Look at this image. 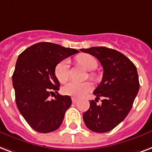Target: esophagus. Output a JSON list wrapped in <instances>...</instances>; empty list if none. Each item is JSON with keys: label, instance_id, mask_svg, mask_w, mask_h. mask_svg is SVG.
I'll return each mask as SVG.
<instances>
[{"label": "esophagus", "instance_id": "obj_1", "mask_svg": "<svg viewBox=\"0 0 152 152\" xmlns=\"http://www.w3.org/2000/svg\"><path fill=\"white\" fill-rule=\"evenodd\" d=\"M71 99H72V102H73V103H76V102H77V101H78V99H77V98H76V97H72Z\"/></svg>", "mask_w": 152, "mask_h": 152}]
</instances>
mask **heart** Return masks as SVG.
<instances>
[{
    "mask_svg": "<svg viewBox=\"0 0 152 152\" xmlns=\"http://www.w3.org/2000/svg\"><path fill=\"white\" fill-rule=\"evenodd\" d=\"M77 63H79L87 70H93L97 66V62L94 56L88 54H82L77 57ZM55 74L58 80L62 83H64L69 78V63L67 60H63L55 66ZM91 77H94V74H90ZM93 89V85L89 82L78 83L76 82H69L63 88V92L66 95L71 97H80L86 94Z\"/></svg>",
    "mask_w": 152,
    "mask_h": 152,
    "instance_id": "1",
    "label": "heart"
}]
</instances>
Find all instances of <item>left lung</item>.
I'll list each match as a JSON object with an SVG mask.
<instances>
[{
	"label": "left lung",
	"mask_w": 152,
	"mask_h": 152,
	"mask_svg": "<svg viewBox=\"0 0 152 152\" xmlns=\"http://www.w3.org/2000/svg\"><path fill=\"white\" fill-rule=\"evenodd\" d=\"M99 60L103 67V77L90 101L89 109L83 113L86 127L95 132H107L124 121L131 110L140 89L136 66L122 53L104 47L80 49ZM102 96V104L97 99Z\"/></svg>",
	"instance_id": "8db88e82"
}]
</instances>
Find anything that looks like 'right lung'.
Returning <instances> with one entry per match:
<instances>
[{
  "mask_svg": "<svg viewBox=\"0 0 152 152\" xmlns=\"http://www.w3.org/2000/svg\"><path fill=\"white\" fill-rule=\"evenodd\" d=\"M77 52L73 48L41 42L19 55L12 75L16 103L21 115L35 131L51 132L63 123L72 101L70 96L58 94L60 84L55 76V66ZM55 92V99H48Z\"/></svg>",
  "mask_w": 152,
  "mask_h": 152,
  "instance_id": "add662e5",
  "label": "right lung"
}]
</instances>
